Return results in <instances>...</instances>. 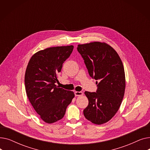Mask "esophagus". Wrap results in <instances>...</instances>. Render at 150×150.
I'll use <instances>...</instances> for the list:
<instances>
[{
    "label": "esophagus",
    "mask_w": 150,
    "mask_h": 150,
    "mask_svg": "<svg viewBox=\"0 0 150 150\" xmlns=\"http://www.w3.org/2000/svg\"><path fill=\"white\" fill-rule=\"evenodd\" d=\"M83 93L82 92H78V91L75 92V96H83Z\"/></svg>",
    "instance_id": "1"
}]
</instances>
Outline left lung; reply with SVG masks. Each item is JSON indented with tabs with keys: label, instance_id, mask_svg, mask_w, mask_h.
I'll return each instance as SVG.
<instances>
[{
	"label": "left lung",
	"instance_id": "8db88e82",
	"mask_svg": "<svg viewBox=\"0 0 150 150\" xmlns=\"http://www.w3.org/2000/svg\"><path fill=\"white\" fill-rule=\"evenodd\" d=\"M89 75L98 80L96 92L85 91L89 104L83 114L96 125L108 122L119 110L125 90V74L117 52L105 42H93L78 45Z\"/></svg>",
	"mask_w": 150,
	"mask_h": 150
}]
</instances>
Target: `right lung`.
<instances>
[{"instance_id": "obj_1", "label": "right lung", "mask_w": 150, "mask_h": 150, "mask_svg": "<svg viewBox=\"0 0 150 150\" xmlns=\"http://www.w3.org/2000/svg\"><path fill=\"white\" fill-rule=\"evenodd\" d=\"M73 49V45L49 47L35 53L28 62L25 74L26 93L45 123H53L62 119L75 97L74 92L55 84L62 64Z\"/></svg>"}]
</instances>
